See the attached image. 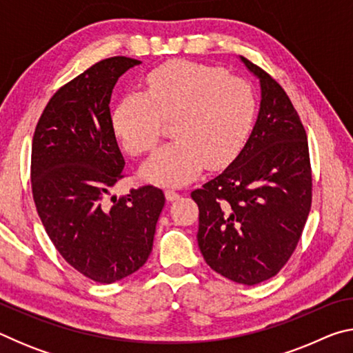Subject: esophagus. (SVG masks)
I'll list each match as a JSON object with an SVG mask.
<instances>
[{
	"label": "esophagus",
	"mask_w": 353,
	"mask_h": 353,
	"mask_svg": "<svg viewBox=\"0 0 353 353\" xmlns=\"http://www.w3.org/2000/svg\"><path fill=\"white\" fill-rule=\"evenodd\" d=\"M165 198H166V201H176V199L181 198V194H179L177 191H174V190H166L165 191Z\"/></svg>",
	"instance_id": "esophagus-1"
}]
</instances>
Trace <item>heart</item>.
I'll return each mask as SVG.
<instances>
[{
	"label": "heart",
	"instance_id": "obj_1",
	"mask_svg": "<svg viewBox=\"0 0 353 353\" xmlns=\"http://www.w3.org/2000/svg\"><path fill=\"white\" fill-rule=\"evenodd\" d=\"M148 92H129L112 113V126L132 155L151 151L171 121L172 140L141 166L145 181L177 187L202 166L219 168L235 159L254 126V87L223 68L172 61L146 77Z\"/></svg>",
	"mask_w": 353,
	"mask_h": 353
}]
</instances>
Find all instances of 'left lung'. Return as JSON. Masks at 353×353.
Here are the masks:
<instances>
[{"instance_id":"left-lung-1","label":"left lung","mask_w":353,"mask_h":353,"mask_svg":"<svg viewBox=\"0 0 353 353\" xmlns=\"http://www.w3.org/2000/svg\"><path fill=\"white\" fill-rule=\"evenodd\" d=\"M260 82V109L234 162L191 191L199 207L198 244L225 279L256 285L294 252L312 207L307 134L288 94L246 57Z\"/></svg>"}]
</instances>
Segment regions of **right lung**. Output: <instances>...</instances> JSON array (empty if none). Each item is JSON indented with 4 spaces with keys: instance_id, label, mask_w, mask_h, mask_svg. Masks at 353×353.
I'll list each match as a JSON object with an SVG mask.
<instances>
[{
    "instance_id": "1",
    "label": "right lung",
    "mask_w": 353,
    "mask_h": 353,
    "mask_svg": "<svg viewBox=\"0 0 353 353\" xmlns=\"http://www.w3.org/2000/svg\"><path fill=\"white\" fill-rule=\"evenodd\" d=\"M140 63L104 59L65 83L46 104L32 139V196L41 224L65 261L98 283H113L145 265L165 205L163 191L152 185L107 202L124 170L112 92L119 76Z\"/></svg>"
}]
</instances>
